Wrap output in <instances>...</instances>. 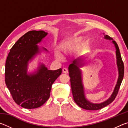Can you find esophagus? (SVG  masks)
<instances>
[{"label": "esophagus", "mask_w": 128, "mask_h": 128, "mask_svg": "<svg viewBox=\"0 0 128 128\" xmlns=\"http://www.w3.org/2000/svg\"><path fill=\"white\" fill-rule=\"evenodd\" d=\"M62 72H63L64 73H68V70L67 69V68H64L63 69H62Z\"/></svg>", "instance_id": "obj_1"}]
</instances>
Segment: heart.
Masks as SVG:
<instances>
[{
	"label": "heart",
	"instance_id": "obj_1",
	"mask_svg": "<svg viewBox=\"0 0 128 128\" xmlns=\"http://www.w3.org/2000/svg\"><path fill=\"white\" fill-rule=\"evenodd\" d=\"M82 36H77L70 39L62 43L60 47V50L62 53L69 54L74 50V48L81 43L82 40ZM55 56L56 59L61 60L62 59V55L58 52H55Z\"/></svg>",
	"mask_w": 128,
	"mask_h": 128
}]
</instances>
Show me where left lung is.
<instances>
[{"mask_svg": "<svg viewBox=\"0 0 128 128\" xmlns=\"http://www.w3.org/2000/svg\"><path fill=\"white\" fill-rule=\"evenodd\" d=\"M104 38L106 40H112L116 48V55L117 66H118V77L117 84L114 88L110 98L107 100L100 103H92L88 101L85 98V92L83 83H82V71L80 68L84 66V63L82 62L83 59L81 57H79L74 59L72 64H70L68 67L69 75L70 79V85L72 88V92L73 96V99L77 104L82 108L87 110H98L106 107L112 103L115 99L118 94L119 88H120L121 82H122L124 74V63L121 59V54L120 52L118 46L115 41L113 40L111 37L108 35H104Z\"/></svg>", "mask_w": 128, "mask_h": 128, "instance_id": "obj_1", "label": "left lung"}]
</instances>
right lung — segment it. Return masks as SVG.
I'll use <instances>...</instances> for the list:
<instances>
[{
    "instance_id": "right-lung-1",
    "label": "right lung",
    "mask_w": 128,
    "mask_h": 128,
    "mask_svg": "<svg viewBox=\"0 0 128 128\" xmlns=\"http://www.w3.org/2000/svg\"><path fill=\"white\" fill-rule=\"evenodd\" d=\"M47 34L43 30L27 32L10 48L6 60V86L15 102L27 109L40 107L48 100L52 85L62 72V68L48 70L42 64L34 72L27 73L29 62L40 53L37 44Z\"/></svg>"
}]
</instances>
